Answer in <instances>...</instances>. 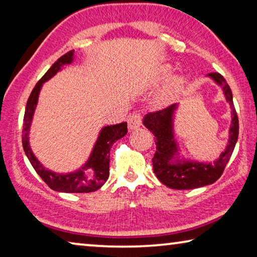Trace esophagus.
I'll return each mask as SVG.
<instances>
[{
    "label": "esophagus",
    "mask_w": 257,
    "mask_h": 257,
    "mask_svg": "<svg viewBox=\"0 0 257 257\" xmlns=\"http://www.w3.org/2000/svg\"><path fill=\"white\" fill-rule=\"evenodd\" d=\"M141 125H142V116L140 114L135 113L128 117V128L130 132H132V130L139 129Z\"/></svg>",
    "instance_id": "obj_1"
}]
</instances>
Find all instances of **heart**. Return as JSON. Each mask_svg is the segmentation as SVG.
<instances>
[{
  "label": "heart",
  "mask_w": 257,
  "mask_h": 257,
  "mask_svg": "<svg viewBox=\"0 0 257 257\" xmlns=\"http://www.w3.org/2000/svg\"><path fill=\"white\" fill-rule=\"evenodd\" d=\"M172 66L171 64H163L158 69H157L156 75H155V82L156 83H162L164 80H166L170 77L172 74ZM186 85V78L182 76L177 75L172 76V77L167 80L165 87L162 92V94L159 95L157 99V104L159 105H165L167 102H170L175 95H177L180 91H181Z\"/></svg>",
  "instance_id": "obj_1"
}]
</instances>
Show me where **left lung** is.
I'll list each match as a JSON object with an SVG mask.
<instances>
[{"label":"left lung","instance_id":"8db88e82","mask_svg":"<svg viewBox=\"0 0 257 257\" xmlns=\"http://www.w3.org/2000/svg\"><path fill=\"white\" fill-rule=\"evenodd\" d=\"M206 76L221 87L224 97L231 107L232 117L226 148L213 163L190 160L180 155L174 130L179 104H173L158 112L149 113L143 117V124L156 137L157 151L152 158L153 172L159 181L168 188L195 189L216 182L223 174L238 141L239 120L233 105L232 91L225 78L218 72H211Z\"/></svg>","mask_w":257,"mask_h":257}]
</instances>
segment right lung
Segmentation results:
<instances>
[{
    "instance_id": "obj_1",
    "label": "right lung",
    "mask_w": 257,
    "mask_h": 257,
    "mask_svg": "<svg viewBox=\"0 0 257 257\" xmlns=\"http://www.w3.org/2000/svg\"><path fill=\"white\" fill-rule=\"evenodd\" d=\"M75 59V52L70 51L67 54L61 56L53 66L48 69V71L41 77L34 89L31 92L28 104H26L24 114V124H23V148L25 155L28 157L31 165L39 177L47 183L49 188L60 193H91L98 190L107 181L109 177V151L112 145L117 140H120L127 134V122L106 125L102 127L99 133L98 139L95 141L94 147L92 149L91 155L86 163L82 167L75 172L69 173H56L48 168H46L41 164L30 147V128L32 124L33 115L36 112L39 93L44 83L51 79L62 70V68L67 64L72 63ZM92 170L94 175L92 178L87 177V171Z\"/></svg>"
}]
</instances>
